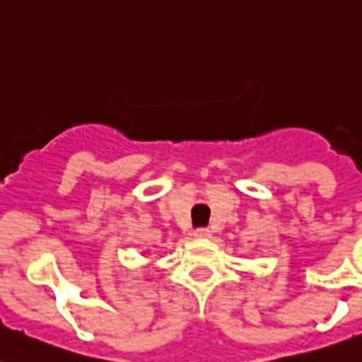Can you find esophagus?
I'll list each match as a JSON object with an SVG mask.
<instances>
[{"mask_svg": "<svg viewBox=\"0 0 362 362\" xmlns=\"http://www.w3.org/2000/svg\"><path fill=\"white\" fill-rule=\"evenodd\" d=\"M212 235V232L209 228H197L194 230V238L197 239H209Z\"/></svg>", "mask_w": 362, "mask_h": 362, "instance_id": "esophagus-1", "label": "esophagus"}]
</instances>
